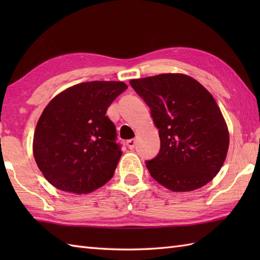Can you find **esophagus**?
I'll return each instance as SVG.
<instances>
[{"instance_id": "34e87169", "label": "esophagus", "mask_w": 260, "mask_h": 260, "mask_svg": "<svg viewBox=\"0 0 260 260\" xmlns=\"http://www.w3.org/2000/svg\"><path fill=\"white\" fill-rule=\"evenodd\" d=\"M126 144H127V146H128V148H131V150H132V148L135 147L136 141L135 140H128V141H127Z\"/></svg>"}]
</instances>
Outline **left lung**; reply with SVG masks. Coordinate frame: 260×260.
Segmentation results:
<instances>
[{
	"mask_svg": "<svg viewBox=\"0 0 260 260\" xmlns=\"http://www.w3.org/2000/svg\"><path fill=\"white\" fill-rule=\"evenodd\" d=\"M151 109L161 147L146 161L151 176L171 191L199 189L227 156L229 133L214 98L196 79L162 74L129 81Z\"/></svg>",
	"mask_w": 260,
	"mask_h": 260,
	"instance_id": "obj_1",
	"label": "left lung"
}]
</instances>
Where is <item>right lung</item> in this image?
I'll return each mask as SVG.
<instances>
[{"label": "right lung", "instance_id": "right-lung-1", "mask_svg": "<svg viewBox=\"0 0 260 260\" xmlns=\"http://www.w3.org/2000/svg\"><path fill=\"white\" fill-rule=\"evenodd\" d=\"M126 88L120 81L82 82L48 104L36 127L33 155L49 183L82 194L113 178L121 146L106 112Z\"/></svg>", "mask_w": 260, "mask_h": 260}]
</instances>
